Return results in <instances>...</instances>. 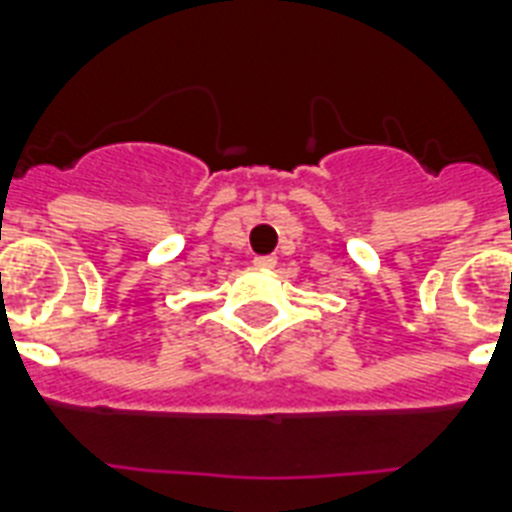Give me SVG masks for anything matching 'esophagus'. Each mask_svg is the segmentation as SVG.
<instances>
[{
	"label": "esophagus",
	"instance_id": "1",
	"mask_svg": "<svg viewBox=\"0 0 512 512\" xmlns=\"http://www.w3.org/2000/svg\"><path fill=\"white\" fill-rule=\"evenodd\" d=\"M252 263H255L257 268H273V265H276V257H273V255H257Z\"/></svg>",
	"mask_w": 512,
	"mask_h": 512
}]
</instances>
